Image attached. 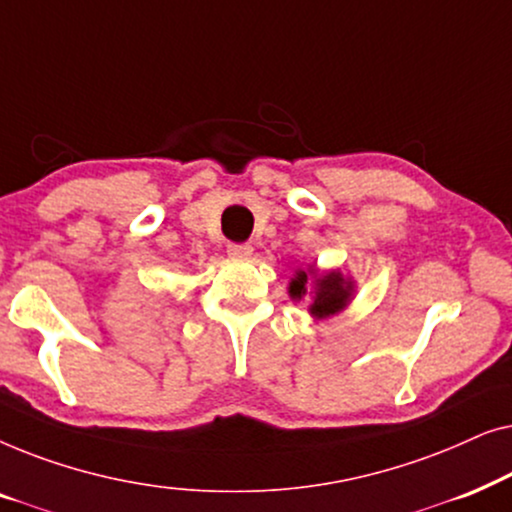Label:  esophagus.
Listing matches in <instances>:
<instances>
[{
  "label": "esophagus",
  "instance_id": "34e87169",
  "mask_svg": "<svg viewBox=\"0 0 512 512\" xmlns=\"http://www.w3.org/2000/svg\"><path fill=\"white\" fill-rule=\"evenodd\" d=\"M254 254L251 244H228V256L237 258V261H247Z\"/></svg>",
  "mask_w": 512,
  "mask_h": 512
}]
</instances>
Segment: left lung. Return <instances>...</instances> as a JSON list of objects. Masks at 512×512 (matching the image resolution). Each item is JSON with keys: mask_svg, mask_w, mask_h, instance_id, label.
I'll return each instance as SVG.
<instances>
[{"mask_svg": "<svg viewBox=\"0 0 512 512\" xmlns=\"http://www.w3.org/2000/svg\"><path fill=\"white\" fill-rule=\"evenodd\" d=\"M286 291L293 303H307L314 321H321L347 310L356 296V282L340 270H319L317 263H312L293 272Z\"/></svg>", "mask_w": 512, "mask_h": 512, "instance_id": "1", "label": "left lung"}]
</instances>
